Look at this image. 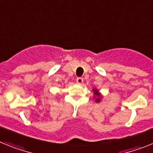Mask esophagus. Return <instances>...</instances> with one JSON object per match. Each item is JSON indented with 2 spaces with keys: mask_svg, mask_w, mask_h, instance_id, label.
Here are the masks:
<instances>
[{
  "mask_svg": "<svg viewBox=\"0 0 153 153\" xmlns=\"http://www.w3.org/2000/svg\"><path fill=\"white\" fill-rule=\"evenodd\" d=\"M83 82V79L82 77H77L76 78V83H79V84H81V83Z\"/></svg>",
  "mask_w": 153,
  "mask_h": 153,
  "instance_id": "34e87169",
  "label": "esophagus"
}]
</instances>
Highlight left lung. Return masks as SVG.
<instances>
[{"mask_svg": "<svg viewBox=\"0 0 153 153\" xmlns=\"http://www.w3.org/2000/svg\"><path fill=\"white\" fill-rule=\"evenodd\" d=\"M93 93H94V96H93V99H95V102H100L101 101V98H102V95L101 93L99 92V90L97 89L94 88L93 89Z\"/></svg>", "mask_w": 153, "mask_h": 153, "instance_id": "left-lung-1", "label": "left lung"}]
</instances>
